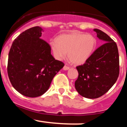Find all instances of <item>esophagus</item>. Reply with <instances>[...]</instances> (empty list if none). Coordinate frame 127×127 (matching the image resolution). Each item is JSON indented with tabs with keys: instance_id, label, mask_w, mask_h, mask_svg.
Instances as JSON below:
<instances>
[{
	"instance_id": "34e87169",
	"label": "esophagus",
	"mask_w": 127,
	"mask_h": 127,
	"mask_svg": "<svg viewBox=\"0 0 127 127\" xmlns=\"http://www.w3.org/2000/svg\"><path fill=\"white\" fill-rule=\"evenodd\" d=\"M68 69H69V67H68V66L65 65V66L63 67V70H64V71H67V70Z\"/></svg>"
}]
</instances>
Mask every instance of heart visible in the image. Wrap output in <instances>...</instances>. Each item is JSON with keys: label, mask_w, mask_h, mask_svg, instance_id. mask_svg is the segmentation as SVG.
Returning a JSON list of instances; mask_svg holds the SVG:
<instances>
[{"label": "heart", "mask_w": 127, "mask_h": 127, "mask_svg": "<svg viewBox=\"0 0 127 127\" xmlns=\"http://www.w3.org/2000/svg\"><path fill=\"white\" fill-rule=\"evenodd\" d=\"M96 39L93 35L74 31L58 36L56 41L50 42L51 50L57 60L66 58L74 65L85 63L93 53L96 46Z\"/></svg>", "instance_id": "obj_1"}]
</instances>
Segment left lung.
<instances>
[{"label":"left lung","instance_id":"left-lung-1","mask_svg":"<svg viewBox=\"0 0 127 127\" xmlns=\"http://www.w3.org/2000/svg\"><path fill=\"white\" fill-rule=\"evenodd\" d=\"M103 45L92 53L83 65L76 67L79 76L75 88L82 97L96 99L106 93L119 75V56L117 44L109 35L94 29Z\"/></svg>","mask_w":127,"mask_h":127}]
</instances>
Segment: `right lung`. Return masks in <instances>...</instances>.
I'll list each match as a JSON object with an SVG mask.
<instances>
[{"instance_id":"1","label":"right lung","mask_w":127,"mask_h":127,"mask_svg":"<svg viewBox=\"0 0 127 127\" xmlns=\"http://www.w3.org/2000/svg\"><path fill=\"white\" fill-rule=\"evenodd\" d=\"M40 27L27 30L13 41L8 53L7 72L15 89L29 97L45 94L55 75L64 66L51 54L49 44L40 38Z\"/></svg>"}]
</instances>
